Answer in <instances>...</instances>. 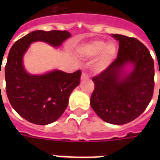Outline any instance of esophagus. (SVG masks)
<instances>
[{"mask_svg": "<svg viewBox=\"0 0 160 160\" xmlns=\"http://www.w3.org/2000/svg\"><path fill=\"white\" fill-rule=\"evenodd\" d=\"M80 79H81V80H87V79H89V75H88L86 73L83 72L82 75H81V78H80Z\"/></svg>", "mask_w": 160, "mask_h": 160, "instance_id": "esophagus-1", "label": "esophagus"}]
</instances>
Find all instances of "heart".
Masks as SVG:
<instances>
[{"mask_svg":"<svg viewBox=\"0 0 160 160\" xmlns=\"http://www.w3.org/2000/svg\"><path fill=\"white\" fill-rule=\"evenodd\" d=\"M80 52L87 58H94L100 55L94 65L95 71L100 73L105 71L115 58L116 46L113 42L93 41L83 45L80 48Z\"/></svg>","mask_w":160,"mask_h":160,"instance_id":"obj_1","label":"heart"}]
</instances>
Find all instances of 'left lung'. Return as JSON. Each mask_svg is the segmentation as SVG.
<instances>
[{
	"label": "left lung",
	"instance_id": "8db88e82",
	"mask_svg": "<svg viewBox=\"0 0 160 160\" xmlns=\"http://www.w3.org/2000/svg\"><path fill=\"white\" fill-rule=\"evenodd\" d=\"M111 36L119 42L118 55L105 71L93 77L90 105L104 121L124 124L139 117L151 100L154 64L149 50L137 39Z\"/></svg>",
	"mask_w": 160,
	"mask_h": 160
}]
</instances>
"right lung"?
Segmentation results:
<instances>
[{
    "label": "right lung",
    "instance_id": "right-lung-1",
    "mask_svg": "<svg viewBox=\"0 0 160 160\" xmlns=\"http://www.w3.org/2000/svg\"><path fill=\"white\" fill-rule=\"evenodd\" d=\"M71 35L66 31H35L15 42L5 67L6 90L13 109L27 121L46 125L57 120L65 109L70 94L80 84L81 71L54 70L31 75L25 69L24 55L31 44L43 41L60 47Z\"/></svg>",
    "mask_w": 160,
    "mask_h": 160
}]
</instances>
